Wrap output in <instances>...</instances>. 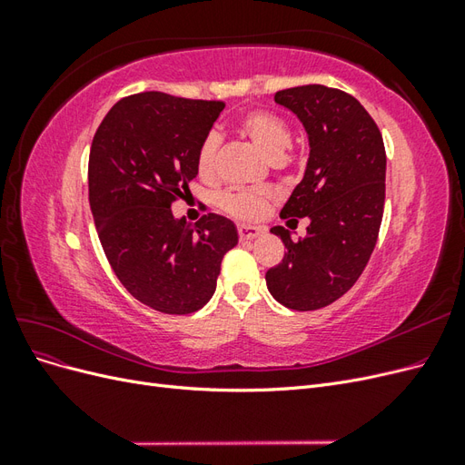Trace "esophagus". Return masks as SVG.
Listing matches in <instances>:
<instances>
[{"mask_svg": "<svg viewBox=\"0 0 465 465\" xmlns=\"http://www.w3.org/2000/svg\"><path fill=\"white\" fill-rule=\"evenodd\" d=\"M263 231L260 227H250V224H238V238H241L242 242L246 241H254L258 238Z\"/></svg>", "mask_w": 465, "mask_h": 465, "instance_id": "1", "label": "esophagus"}]
</instances>
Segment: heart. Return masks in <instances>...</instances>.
I'll return each instance as SVG.
<instances>
[{"instance_id": "b5f03b06", "label": "heart", "mask_w": 465, "mask_h": 465, "mask_svg": "<svg viewBox=\"0 0 465 465\" xmlns=\"http://www.w3.org/2000/svg\"><path fill=\"white\" fill-rule=\"evenodd\" d=\"M238 132L248 137L252 143L262 151L267 159L279 163L285 157V151L291 145V128L285 120H281L270 110H250L238 120ZM219 137L215 134L207 135L198 154H195V166L202 178H211L215 173ZM273 200V192L267 188L254 190H227L219 195V207L238 219H258L265 213Z\"/></svg>"}]
</instances>
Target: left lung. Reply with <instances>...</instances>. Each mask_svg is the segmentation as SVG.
<instances>
[{
  "mask_svg": "<svg viewBox=\"0 0 465 465\" xmlns=\"http://www.w3.org/2000/svg\"><path fill=\"white\" fill-rule=\"evenodd\" d=\"M275 103L304 124L311 157L281 217L311 219L306 236L283 241V260L265 273L273 299L291 311H318L357 283L378 241L386 200V149L376 122L345 91L302 85L275 93Z\"/></svg>",
  "mask_w": 465,
  "mask_h": 465,
  "instance_id": "8db88e82",
  "label": "left lung"
}]
</instances>
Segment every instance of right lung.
Instances as JSON below:
<instances>
[{
    "label": "right lung",
    "mask_w": 465,
    "mask_h": 465,
    "mask_svg": "<svg viewBox=\"0 0 465 465\" xmlns=\"http://www.w3.org/2000/svg\"><path fill=\"white\" fill-rule=\"evenodd\" d=\"M223 108L137 93L112 106L93 137L89 203L106 260L134 299L163 314L200 311L238 242L232 221L207 213L188 224L171 209L198 176L195 154Z\"/></svg>",
    "instance_id": "1"
}]
</instances>
